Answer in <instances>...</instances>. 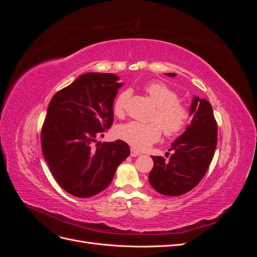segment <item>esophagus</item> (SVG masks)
Masks as SVG:
<instances>
[{"label":"esophagus","instance_id":"obj_1","mask_svg":"<svg viewBox=\"0 0 257 257\" xmlns=\"http://www.w3.org/2000/svg\"><path fill=\"white\" fill-rule=\"evenodd\" d=\"M142 153L139 152L138 150H136V149H134V148H131V155L132 157H138V155H141Z\"/></svg>","mask_w":257,"mask_h":257}]
</instances>
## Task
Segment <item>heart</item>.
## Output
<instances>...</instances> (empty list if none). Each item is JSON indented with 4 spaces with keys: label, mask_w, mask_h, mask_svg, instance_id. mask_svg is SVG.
Segmentation results:
<instances>
[{
    "label": "heart",
    "mask_w": 257,
    "mask_h": 257,
    "mask_svg": "<svg viewBox=\"0 0 257 257\" xmlns=\"http://www.w3.org/2000/svg\"><path fill=\"white\" fill-rule=\"evenodd\" d=\"M153 104L157 106V111L153 114L152 123H141L132 121L121 125L116 135L123 142L136 149H146L157 143L163 132L168 137H173L185 128L190 120V111L183 104L178 102L177 92L160 81L148 82L144 87ZM130 91H123L116 96L113 103V113L116 116H123L125 113L126 102Z\"/></svg>",
    "instance_id": "1"
}]
</instances>
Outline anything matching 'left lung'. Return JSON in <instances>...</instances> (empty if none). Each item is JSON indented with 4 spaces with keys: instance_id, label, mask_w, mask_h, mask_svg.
I'll list each match as a JSON object with an SVG mask.
<instances>
[{
    "instance_id": "obj_1",
    "label": "left lung",
    "mask_w": 257,
    "mask_h": 257,
    "mask_svg": "<svg viewBox=\"0 0 257 257\" xmlns=\"http://www.w3.org/2000/svg\"><path fill=\"white\" fill-rule=\"evenodd\" d=\"M165 75L177 76L174 73ZM190 115H193L191 123L172 144L169 151L173 150L174 153L170 158L165 160L162 157H152L154 165L149 182L163 195L179 196L195 188L204 178L213 158L217 127L211 104L207 99L194 96Z\"/></svg>"
}]
</instances>
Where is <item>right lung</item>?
I'll return each instance as SVG.
<instances>
[{
	"label": "right lung",
	"instance_id": "1",
	"mask_svg": "<svg viewBox=\"0 0 257 257\" xmlns=\"http://www.w3.org/2000/svg\"><path fill=\"white\" fill-rule=\"evenodd\" d=\"M119 80L114 74H83L49 103L42 130L43 154L57 182L76 197L105 190L131 153L122 141L94 147L113 122V100L123 85Z\"/></svg>",
	"mask_w": 257,
	"mask_h": 257
}]
</instances>
